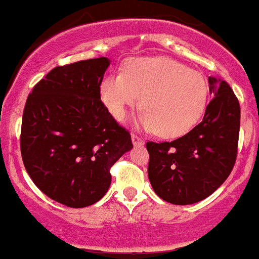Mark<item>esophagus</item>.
<instances>
[{"instance_id": "esophagus-1", "label": "esophagus", "mask_w": 259, "mask_h": 259, "mask_svg": "<svg viewBox=\"0 0 259 259\" xmlns=\"http://www.w3.org/2000/svg\"><path fill=\"white\" fill-rule=\"evenodd\" d=\"M132 142H133V145H136V146H142L143 143H145V141H143L142 137H140V136L136 135V133H132Z\"/></svg>"}]
</instances>
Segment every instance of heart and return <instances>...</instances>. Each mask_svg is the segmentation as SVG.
I'll return each mask as SVG.
<instances>
[{
	"mask_svg": "<svg viewBox=\"0 0 259 259\" xmlns=\"http://www.w3.org/2000/svg\"><path fill=\"white\" fill-rule=\"evenodd\" d=\"M209 96L205 76L168 58H131L122 74L102 81L101 97L116 119L141 98L140 123L165 138L186 135L203 116Z\"/></svg>",
	"mask_w": 259,
	"mask_h": 259,
	"instance_id": "heart-1",
	"label": "heart"
}]
</instances>
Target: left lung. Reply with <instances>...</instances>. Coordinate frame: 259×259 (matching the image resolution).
<instances>
[{"instance_id": "8db88e82", "label": "left lung", "mask_w": 259, "mask_h": 259, "mask_svg": "<svg viewBox=\"0 0 259 259\" xmlns=\"http://www.w3.org/2000/svg\"><path fill=\"white\" fill-rule=\"evenodd\" d=\"M213 99L204 118L171 142L146 143L148 179L155 193L175 205L208 198L232 172L237 160L240 106L229 84L209 76Z\"/></svg>"}]
</instances>
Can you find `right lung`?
Masks as SVG:
<instances>
[{
	"mask_svg": "<svg viewBox=\"0 0 259 259\" xmlns=\"http://www.w3.org/2000/svg\"><path fill=\"white\" fill-rule=\"evenodd\" d=\"M109 60L88 59L49 71L32 88L22 114L25 168L45 195L69 208L101 200L111 167L133 147L101 101Z\"/></svg>",
	"mask_w": 259,
	"mask_h": 259,
	"instance_id": "add662e5",
	"label": "right lung"
}]
</instances>
